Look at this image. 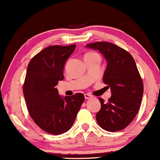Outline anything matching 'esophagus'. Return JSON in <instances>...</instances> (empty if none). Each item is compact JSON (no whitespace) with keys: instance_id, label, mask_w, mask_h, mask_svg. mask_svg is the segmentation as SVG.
<instances>
[{"instance_id":"34e87169","label":"esophagus","mask_w":160,"mask_h":160,"mask_svg":"<svg viewBox=\"0 0 160 160\" xmlns=\"http://www.w3.org/2000/svg\"><path fill=\"white\" fill-rule=\"evenodd\" d=\"M84 97H85L86 99H89L92 98V95L90 94H88V93H86V94L84 95Z\"/></svg>"}]
</instances>
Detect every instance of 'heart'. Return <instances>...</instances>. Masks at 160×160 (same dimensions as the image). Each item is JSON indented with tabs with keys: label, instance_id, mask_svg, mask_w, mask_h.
Instances as JSON below:
<instances>
[{
	"label": "heart",
	"instance_id": "b5f03b06",
	"mask_svg": "<svg viewBox=\"0 0 160 160\" xmlns=\"http://www.w3.org/2000/svg\"><path fill=\"white\" fill-rule=\"evenodd\" d=\"M96 54V53H95V52H88V53H86V56H92V55H95Z\"/></svg>",
	"mask_w": 160,
	"mask_h": 160
}]
</instances>
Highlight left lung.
Instances as JSON below:
<instances>
[{
	"label": "left lung",
	"instance_id": "8db88e82",
	"mask_svg": "<svg viewBox=\"0 0 160 160\" xmlns=\"http://www.w3.org/2000/svg\"><path fill=\"white\" fill-rule=\"evenodd\" d=\"M107 60L103 82L111 87L108 102L99 98L101 109L96 114L99 126L108 132H118L128 126L140 108L144 85L133 57L129 52L109 42L88 43Z\"/></svg>",
	"mask_w": 160,
	"mask_h": 160
}]
</instances>
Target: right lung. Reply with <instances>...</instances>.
Listing matches in <instances>:
<instances>
[{
	"instance_id": "obj_1",
	"label": "right lung",
	"mask_w": 160,
	"mask_h": 160,
	"mask_svg": "<svg viewBox=\"0 0 160 160\" xmlns=\"http://www.w3.org/2000/svg\"><path fill=\"white\" fill-rule=\"evenodd\" d=\"M76 45H53L35 55L28 65L23 94L29 114L43 131L60 135L71 128L84 102L76 93L65 98L55 88L64 79L65 64Z\"/></svg>"
}]
</instances>
